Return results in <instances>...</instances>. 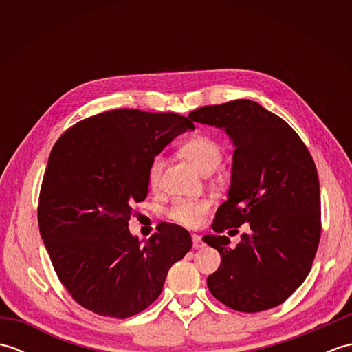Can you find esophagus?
Returning <instances> with one entry per match:
<instances>
[{
  "label": "esophagus",
  "mask_w": 352,
  "mask_h": 352,
  "mask_svg": "<svg viewBox=\"0 0 352 352\" xmlns=\"http://www.w3.org/2000/svg\"><path fill=\"white\" fill-rule=\"evenodd\" d=\"M192 242H193V248L195 250L203 248V245H204L203 239H201V236H198V234H192Z\"/></svg>",
  "instance_id": "esophagus-1"
}]
</instances>
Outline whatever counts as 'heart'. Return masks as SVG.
Listing matches in <instances>:
<instances>
[{
    "mask_svg": "<svg viewBox=\"0 0 352 352\" xmlns=\"http://www.w3.org/2000/svg\"><path fill=\"white\" fill-rule=\"evenodd\" d=\"M182 154L189 159L203 174H212L221 166L223 159V148L218 140L210 136H193L186 140L180 148ZM164 168V157L155 155L148 168V183L153 189H157L162 180V172ZM210 210V203L206 199L188 201L177 199L169 208V218L184 227L199 226L203 216Z\"/></svg>",
    "mask_w": 352,
    "mask_h": 352,
    "instance_id": "1",
    "label": "heart"
}]
</instances>
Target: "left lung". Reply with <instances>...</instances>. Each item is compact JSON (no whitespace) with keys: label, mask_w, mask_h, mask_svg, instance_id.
I'll return each instance as SVG.
<instances>
[{"label":"left lung","mask_w":352,"mask_h":352,"mask_svg":"<svg viewBox=\"0 0 352 352\" xmlns=\"http://www.w3.org/2000/svg\"><path fill=\"white\" fill-rule=\"evenodd\" d=\"M189 118L226 130L234 146L228 199L214 214L216 234L203 237L221 254L218 271L207 278L208 290L237 311L276 307L307 278L318 251L315 162L286 121L251 100L204 106ZM243 223L250 231L231 249L220 233Z\"/></svg>","instance_id":"1"}]
</instances>
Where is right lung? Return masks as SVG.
Returning a JSON list of instances; mask_svg holds the SVG:
<instances>
[{"label": "right lung", "mask_w": 352, "mask_h": 352, "mask_svg": "<svg viewBox=\"0 0 352 352\" xmlns=\"http://www.w3.org/2000/svg\"><path fill=\"white\" fill-rule=\"evenodd\" d=\"M177 113L104 111L66 130L50 154L37 221L54 271L81 307L125 319L162 294L169 267L192 237L162 222L142 245L129 230L133 204L148 195V168L178 134Z\"/></svg>", "instance_id": "add662e5"}]
</instances>
